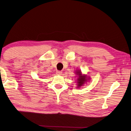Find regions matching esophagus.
<instances>
[{
	"instance_id": "34e87169",
	"label": "esophagus",
	"mask_w": 131,
	"mask_h": 131,
	"mask_svg": "<svg viewBox=\"0 0 131 131\" xmlns=\"http://www.w3.org/2000/svg\"><path fill=\"white\" fill-rule=\"evenodd\" d=\"M56 74H58V75H61L62 74V72L60 71H57Z\"/></svg>"
}]
</instances>
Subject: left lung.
<instances>
[{
	"instance_id": "left-lung-1",
	"label": "left lung",
	"mask_w": 131,
	"mask_h": 131,
	"mask_svg": "<svg viewBox=\"0 0 131 131\" xmlns=\"http://www.w3.org/2000/svg\"><path fill=\"white\" fill-rule=\"evenodd\" d=\"M77 74L79 75V78H78V87L79 88L80 86H82L84 83V82H86L87 81V76L85 75H82L81 74V71L77 72Z\"/></svg>"
}]
</instances>
